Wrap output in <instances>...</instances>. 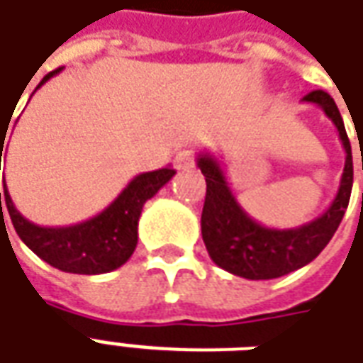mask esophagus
I'll list each match as a JSON object with an SVG mask.
<instances>
[{
	"label": "esophagus",
	"mask_w": 363,
	"mask_h": 363,
	"mask_svg": "<svg viewBox=\"0 0 363 363\" xmlns=\"http://www.w3.org/2000/svg\"><path fill=\"white\" fill-rule=\"evenodd\" d=\"M174 166L179 172H184V169H189L195 166V156L191 150H182V152L176 154V158H174Z\"/></svg>",
	"instance_id": "esophagus-1"
}]
</instances>
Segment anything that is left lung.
<instances>
[{
	"mask_svg": "<svg viewBox=\"0 0 363 363\" xmlns=\"http://www.w3.org/2000/svg\"><path fill=\"white\" fill-rule=\"evenodd\" d=\"M303 101L318 105L325 111L334 123L346 150L338 194L330 207L307 225L297 228H269L259 225L236 201L217 158L207 152L197 156V166L207 182L201 213L203 242L211 259L228 274L246 279H274L307 266L330 242L346 213L354 184V166L352 146L340 111L333 97L323 89L307 94Z\"/></svg>",
	"mask_w": 363,
	"mask_h": 363,
	"instance_id": "obj_1",
	"label": "left lung"
}]
</instances>
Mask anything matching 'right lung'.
<instances>
[{
  "label": "right lung",
  "instance_id": "right-lung-1",
  "mask_svg": "<svg viewBox=\"0 0 363 363\" xmlns=\"http://www.w3.org/2000/svg\"><path fill=\"white\" fill-rule=\"evenodd\" d=\"M60 70L62 68L46 74L37 89ZM174 174L176 169L162 168L136 176L107 209L72 227H38L27 220L15 209L11 195L4 186L5 205L19 238L38 258L68 274L97 276L121 268L133 256L138 242V218L143 207L158 194L160 187L168 184Z\"/></svg>",
  "mask_w": 363,
  "mask_h": 363
}]
</instances>
